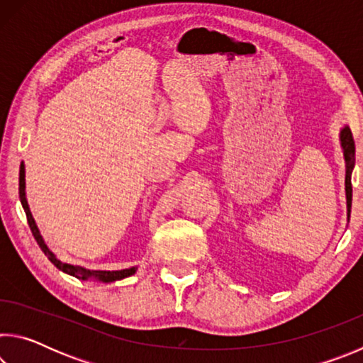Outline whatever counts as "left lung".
<instances>
[{"label":"left lung","instance_id":"obj_1","mask_svg":"<svg viewBox=\"0 0 363 363\" xmlns=\"http://www.w3.org/2000/svg\"><path fill=\"white\" fill-rule=\"evenodd\" d=\"M341 139V147L344 152V160H346V200H347V218L351 216V205H352V182H351V174L355 164V144L352 133L349 128H342L340 134Z\"/></svg>","mask_w":363,"mask_h":363}]
</instances>
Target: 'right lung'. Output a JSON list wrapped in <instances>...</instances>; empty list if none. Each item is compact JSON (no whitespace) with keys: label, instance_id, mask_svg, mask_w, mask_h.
Here are the masks:
<instances>
[{"label":"right lung","instance_id":"add662e5","mask_svg":"<svg viewBox=\"0 0 363 363\" xmlns=\"http://www.w3.org/2000/svg\"><path fill=\"white\" fill-rule=\"evenodd\" d=\"M19 196H21V203L23 206V211H26V214H27V220H28L30 230H32L36 243L40 245L41 251L48 256V259L51 261L59 270H62V272L69 274V275H73V277L82 279V280L97 279V280H101V281L121 280V279H125V277H130V275H133L134 272H136L138 267H130V269H123V270H88V269H84V267L72 266V264H65L62 261H59L57 257L52 255V251H49V248L46 247L45 240H43V237L40 235L38 227H36V224H35V219L32 216V213H30V208H28L27 199H26V167H23V163L21 164V171H19Z\"/></svg>","mask_w":363,"mask_h":363}]
</instances>
